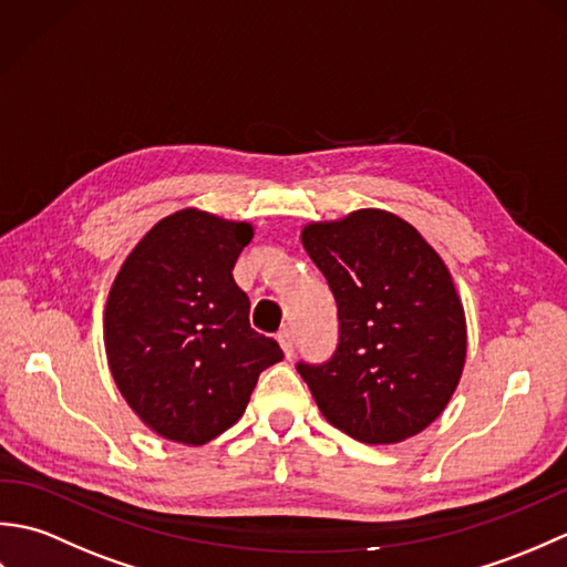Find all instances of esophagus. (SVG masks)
I'll return each instance as SVG.
<instances>
[{
	"label": "esophagus",
	"instance_id": "1",
	"mask_svg": "<svg viewBox=\"0 0 567 567\" xmlns=\"http://www.w3.org/2000/svg\"><path fill=\"white\" fill-rule=\"evenodd\" d=\"M277 343H280L285 358H292L295 353V336L290 329H282L280 333H277Z\"/></svg>",
	"mask_w": 567,
	"mask_h": 567
}]
</instances>
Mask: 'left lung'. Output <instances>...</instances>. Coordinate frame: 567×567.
<instances>
[{"instance_id":"1","label":"left lung","mask_w":567,"mask_h":567,"mask_svg":"<svg viewBox=\"0 0 567 567\" xmlns=\"http://www.w3.org/2000/svg\"><path fill=\"white\" fill-rule=\"evenodd\" d=\"M299 238L341 321L329 363L297 368L319 412L360 443L416 436L449 406L465 368V309L449 265L384 209L309 221Z\"/></svg>"}]
</instances>
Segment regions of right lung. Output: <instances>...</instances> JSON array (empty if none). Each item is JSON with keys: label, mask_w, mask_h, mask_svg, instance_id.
Masks as SVG:
<instances>
[{"label": "right lung", "mask_w": 567, "mask_h": 567, "mask_svg": "<svg viewBox=\"0 0 567 567\" xmlns=\"http://www.w3.org/2000/svg\"><path fill=\"white\" fill-rule=\"evenodd\" d=\"M248 221L185 207L143 236L104 307V351L134 414L161 439L204 445L244 416L258 375L282 360L250 329L234 265Z\"/></svg>", "instance_id": "1"}]
</instances>
